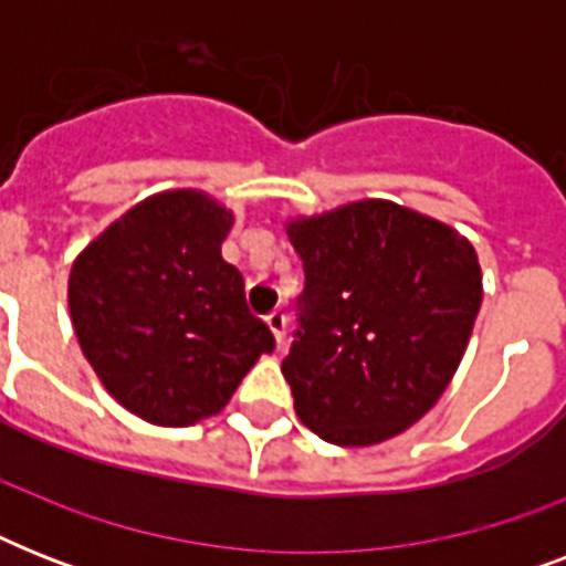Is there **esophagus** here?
<instances>
[{
  "instance_id": "esophagus-1",
  "label": "esophagus",
  "mask_w": 566,
  "mask_h": 566,
  "mask_svg": "<svg viewBox=\"0 0 566 566\" xmlns=\"http://www.w3.org/2000/svg\"><path fill=\"white\" fill-rule=\"evenodd\" d=\"M266 326H270V332H273V337H275V344L282 346L284 344V332H287V314H284V311H270V314H266Z\"/></svg>"
}]
</instances>
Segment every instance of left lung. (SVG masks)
I'll list each match as a JSON object with an SVG mask.
<instances>
[{
    "label": "left lung",
    "mask_w": 566,
    "mask_h": 566,
    "mask_svg": "<svg viewBox=\"0 0 566 566\" xmlns=\"http://www.w3.org/2000/svg\"><path fill=\"white\" fill-rule=\"evenodd\" d=\"M305 266L300 340L282 361L300 420L337 447H376L431 411L482 308L473 243L390 199L284 222Z\"/></svg>",
    "instance_id": "1"
}]
</instances>
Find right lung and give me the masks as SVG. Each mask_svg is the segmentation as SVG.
Segmentation results:
<instances>
[{
    "mask_svg": "<svg viewBox=\"0 0 566 566\" xmlns=\"http://www.w3.org/2000/svg\"><path fill=\"white\" fill-rule=\"evenodd\" d=\"M234 213L196 188L132 205L75 255L66 302L102 387L167 429L229 405L273 332L247 308L243 275L222 258Z\"/></svg>",
    "mask_w": 566,
    "mask_h": 566,
    "instance_id": "add662e5",
    "label": "right lung"
}]
</instances>
